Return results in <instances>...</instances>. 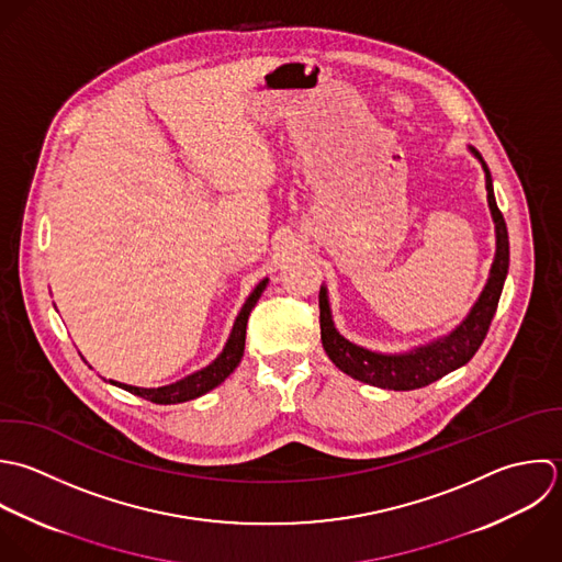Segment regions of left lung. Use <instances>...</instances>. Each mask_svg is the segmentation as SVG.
<instances>
[{"instance_id": "obj_1", "label": "left lung", "mask_w": 562, "mask_h": 562, "mask_svg": "<svg viewBox=\"0 0 562 562\" xmlns=\"http://www.w3.org/2000/svg\"><path fill=\"white\" fill-rule=\"evenodd\" d=\"M471 153L482 161V168L486 172V190H488V207L495 221V236H497V251L495 260L491 267L488 282L467 315V319L447 337H440L427 346L414 348L403 355H383V352H372L368 348H361L346 337L339 335L333 322L330 304H328V291L322 286L319 291V326H322V344L330 361L346 372L348 376L383 387V390H394V392H407V390H418L425 387L445 374L462 368L469 363L475 352L480 350L482 341L486 339V333L491 328V322L497 313V304L504 291V282L508 276V265H510V243H508V227L504 221L502 210L497 207L495 201V190H493V177L482 159V155L471 146Z\"/></svg>"}]
</instances>
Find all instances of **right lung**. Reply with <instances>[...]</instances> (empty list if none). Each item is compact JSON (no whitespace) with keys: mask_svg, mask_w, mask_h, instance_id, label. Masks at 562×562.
I'll return each mask as SVG.
<instances>
[{"mask_svg":"<svg viewBox=\"0 0 562 562\" xmlns=\"http://www.w3.org/2000/svg\"><path fill=\"white\" fill-rule=\"evenodd\" d=\"M267 278L251 291V295L247 297V302L243 304L236 322H234V328L229 333V339L223 348V352L203 370L177 381V383H170V385H164V387H135V385H124V383H115V381H109L144 401H150V403H157V405H175V403H186V401H192V398H199L203 394H207L210 390H214L216 385H221L234 370L236 366L240 363L243 359V352H245V333H247V319H249V313L251 308L256 306V302L260 300L265 286H267Z\"/></svg>","mask_w":562,"mask_h":562,"instance_id":"obj_1","label":"right lung"}]
</instances>
